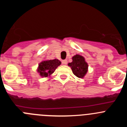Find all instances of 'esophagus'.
<instances>
[{
	"label": "esophagus",
	"instance_id": "obj_1",
	"mask_svg": "<svg viewBox=\"0 0 127 127\" xmlns=\"http://www.w3.org/2000/svg\"><path fill=\"white\" fill-rule=\"evenodd\" d=\"M62 64L64 65H67V60H64L62 61Z\"/></svg>",
	"mask_w": 127,
	"mask_h": 127
}]
</instances>
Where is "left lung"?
<instances>
[{
  "label": "left lung",
  "mask_w": 127,
  "mask_h": 127,
  "mask_svg": "<svg viewBox=\"0 0 127 127\" xmlns=\"http://www.w3.org/2000/svg\"><path fill=\"white\" fill-rule=\"evenodd\" d=\"M72 62L68 64L71 68L72 72L76 77L83 78L86 74L88 69V63L85 61V58L80 55H76L72 58Z\"/></svg>",
  "instance_id": "left-lung-1"
}]
</instances>
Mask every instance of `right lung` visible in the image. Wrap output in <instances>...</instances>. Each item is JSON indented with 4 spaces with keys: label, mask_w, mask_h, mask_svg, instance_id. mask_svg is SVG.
<instances>
[{
    "label": "right lung",
    "mask_w": 127,
    "mask_h": 127,
    "mask_svg": "<svg viewBox=\"0 0 127 127\" xmlns=\"http://www.w3.org/2000/svg\"><path fill=\"white\" fill-rule=\"evenodd\" d=\"M60 64L61 62L58 59L43 60L39 64L37 71L41 77H50Z\"/></svg>",
    "instance_id": "right-lung-1"
}]
</instances>
